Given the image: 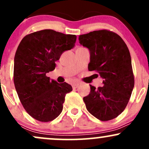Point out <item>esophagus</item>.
<instances>
[{"label": "esophagus", "instance_id": "1", "mask_svg": "<svg viewBox=\"0 0 149 149\" xmlns=\"http://www.w3.org/2000/svg\"><path fill=\"white\" fill-rule=\"evenodd\" d=\"M78 86H79V83H73V84H72L73 89H76V88H78Z\"/></svg>", "mask_w": 149, "mask_h": 149}]
</instances>
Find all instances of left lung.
I'll return each instance as SVG.
<instances>
[{"label":"left lung","mask_w":149,"mask_h":149,"mask_svg":"<svg viewBox=\"0 0 149 149\" xmlns=\"http://www.w3.org/2000/svg\"><path fill=\"white\" fill-rule=\"evenodd\" d=\"M80 43L90 52L88 70L100 73L102 87L90 86L83 97L87 110L102 121L116 118L127 107L134 85L130 51L115 32L102 29L79 36Z\"/></svg>","instance_id":"obj_1"}]
</instances>
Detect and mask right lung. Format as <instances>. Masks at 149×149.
Instances as JSON below:
<instances>
[{
    "mask_svg": "<svg viewBox=\"0 0 149 149\" xmlns=\"http://www.w3.org/2000/svg\"><path fill=\"white\" fill-rule=\"evenodd\" d=\"M76 36L52 29L29 33L20 42L14 60L15 87L26 111L40 122L52 121L61 113L65 96L72 91L66 82L50 80L46 73L55 69L64 51L74 47Z\"/></svg>",
    "mask_w": 149,
    "mask_h": 149,
    "instance_id": "obj_1",
    "label": "right lung"
}]
</instances>
